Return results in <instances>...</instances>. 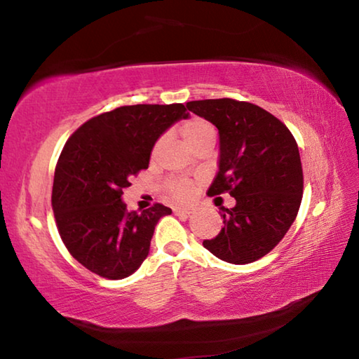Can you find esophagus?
I'll list each match as a JSON object with an SVG mask.
<instances>
[{
  "mask_svg": "<svg viewBox=\"0 0 359 359\" xmlns=\"http://www.w3.org/2000/svg\"><path fill=\"white\" fill-rule=\"evenodd\" d=\"M194 209L193 208H175L174 214H182V215H190L193 214Z\"/></svg>",
  "mask_w": 359,
  "mask_h": 359,
  "instance_id": "esophagus-1",
  "label": "esophagus"
}]
</instances>
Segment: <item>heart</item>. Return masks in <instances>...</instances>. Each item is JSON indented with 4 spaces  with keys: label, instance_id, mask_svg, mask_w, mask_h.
Segmentation results:
<instances>
[{
    "label": "heart",
    "instance_id": "b5f03b06",
    "mask_svg": "<svg viewBox=\"0 0 359 359\" xmlns=\"http://www.w3.org/2000/svg\"><path fill=\"white\" fill-rule=\"evenodd\" d=\"M182 136H184L185 144L191 149L193 145H196L198 142L204 141V139L215 137V130H214V126L208 123L205 120L191 118V120H188L187 123H184V126H182ZM161 142H163V139L156 142L155 150H158ZM169 193H171L172 198L179 199V201H187V199H190L193 196L194 188L190 182L180 180V182H174V184L169 185Z\"/></svg>",
    "mask_w": 359,
    "mask_h": 359
}]
</instances>
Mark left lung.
<instances>
[{"label":"left lung","instance_id":"8db88e82","mask_svg":"<svg viewBox=\"0 0 359 359\" xmlns=\"http://www.w3.org/2000/svg\"><path fill=\"white\" fill-rule=\"evenodd\" d=\"M187 107L218 130V172L208 194L236 199L234 208H222L220 233L203 245L226 263H253L283 239L299 210V149L280 120L252 102L203 100Z\"/></svg>","mask_w":359,"mask_h":359}]
</instances>
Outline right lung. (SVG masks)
Returning a JSON list of instances; mask_svg holds the SVG:
<instances>
[{"instance_id": "add662e5", "label": "right lung", "mask_w": 359, "mask_h": 359, "mask_svg": "<svg viewBox=\"0 0 359 359\" xmlns=\"http://www.w3.org/2000/svg\"><path fill=\"white\" fill-rule=\"evenodd\" d=\"M184 104L117 107L90 118L65 144L53 177L52 208L58 233L79 263L120 280L144 263L163 204L128 212L121 201L130 179L149 168L155 142L182 118Z\"/></svg>"}]
</instances>
